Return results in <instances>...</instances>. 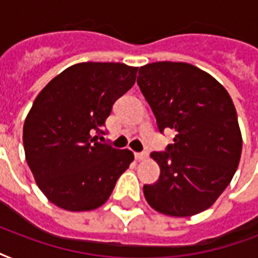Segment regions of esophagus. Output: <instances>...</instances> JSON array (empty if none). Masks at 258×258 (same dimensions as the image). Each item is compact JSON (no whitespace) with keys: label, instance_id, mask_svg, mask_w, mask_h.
I'll return each instance as SVG.
<instances>
[{"label":"esophagus","instance_id":"1","mask_svg":"<svg viewBox=\"0 0 258 258\" xmlns=\"http://www.w3.org/2000/svg\"><path fill=\"white\" fill-rule=\"evenodd\" d=\"M135 158H137L138 161H146V159L149 158V154H147V153H137V154H135Z\"/></svg>","mask_w":258,"mask_h":258}]
</instances>
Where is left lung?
<instances>
[{
  "mask_svg": "<svg viewBox=\"0 0 258 258\" xmlns=\"http://www.w3.org/2000/svg\"><path fill=\"white\" fill-rule=\"evenodd\" d=\"M137 83L159 131L175 133L166 151L151 154L161 175L143 186L146 201L166 216L204 212L228 187L240 163L242 137L232 97L213 76L187 62L141 67Z\"/></svg>",
  "mask_w": 258,
  "mask_h": 258,
  "instance_id": "obj_1",
  "label": "left lung"
}]
</instances>
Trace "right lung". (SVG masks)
I'll return each instance as SVG.
<instances>
[{
    "label": "right lung",
    "instance_id": "right-lung-1",
    "mask_svg": "<svg viewBox=\"0 0 258 258\" xmlns=\"http://www.w3.org/2000/svg\"><path fill=\"white\" fill-rule=\"evenodd\" d=\"M138 68L120 62H80L52 79L24 123V150L36 183L70 212L108 200L134 161L130 150L100 143L113 103L135 83Z\"/></svg>",
    "mask_w": 258,
    "mask_h": 258
}]
</instances>
